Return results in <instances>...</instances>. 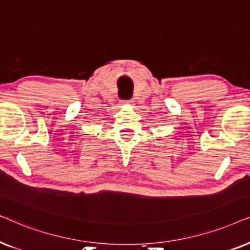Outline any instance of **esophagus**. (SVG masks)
I'll return each instance as SVG.
<instances>
[{
    "mask_svg": "<svg viewBox=\"0 0 250 250\" xmlns=\"http://www.w3.org/2000/svg\"><path fill=\"white\" fill-rule=\"evenodd\" d=\"M127 103H131V101H127Z\"/></svg>",
    "mask_w": 250,
    "mask_h": 250,
    "instance_id": "1",
    "label": "esophagus"
}]
</instances>
